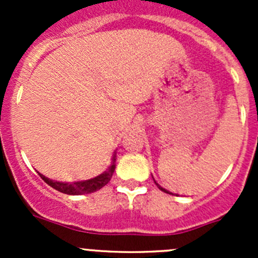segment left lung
<instances>
[{
	"label": "left lung",
	"mask_w": 258,
	"mask_h": 258,
	"mask_svg": "<svg viewBox=\"0 0 258 258\" xmlns=\"http://www.w3.org/2000/svg\"><path fill=\"white\" fill-rule=\"evenodd\" d=\"M153 181H155V179H153ZM155 183H156V184H157V187H158V188H160V189H161V191H163V192H165V194H168V195H173V194H172V192H170V191H168V189H166V188H163V187H161V186H160V184H158V183H157V182H156V181H155ZM176 196H177V195H176Z\"/></svg>",
	"instance_id": "obj_1"
}]
</instances>
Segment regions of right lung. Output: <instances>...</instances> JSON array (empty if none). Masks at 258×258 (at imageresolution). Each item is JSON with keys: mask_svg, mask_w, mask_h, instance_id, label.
<instances>
[{"mask_svg": "<svg viewBox=\"0 0 258 258\" xmlns=\"http://www.w3.org/2000/svg\"><path fill=\"white\" fill-rule=\"evenodd\" d=\"M114 158L112 160V163H111L110 167L105 171L101 175L96 176V177L91 179H86V181H80V182H74V183H69V182H59V181H53V179H49L46 176H43L42 173L38 172V175L41 176V178L48 184V186L53 187L57 191L62 192V194L66 195H86V194H92V192L98 191L100 188H102L103 186L110 182L111 177H112L114 168H116V165H114Z\"/></svg>", "mask_w": 258, "mask_h": 258, "instance_id": "obj_1", "label": "right lung"}]
</instances>
